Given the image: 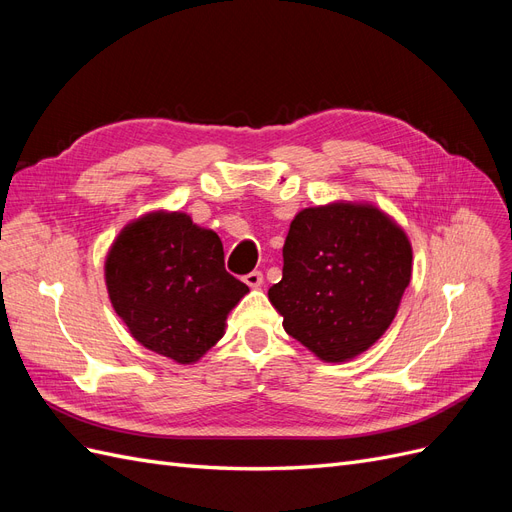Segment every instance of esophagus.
<instances>
[{"label":"esophagus","instance_id":"1","mask_svg":"<svg viewBox=\"0 0 512 512\" xmlns=\"http://www.w3.org/2000/svg\"><path fill=\"white\" fill-rule=\"evenodd\" d=\"M243 282H245L247 286L258 288V286L262 284V273H260V271H250L247 275H243Z\"/></svg>","mask_w":512,"mask_h":512}]
</instances>
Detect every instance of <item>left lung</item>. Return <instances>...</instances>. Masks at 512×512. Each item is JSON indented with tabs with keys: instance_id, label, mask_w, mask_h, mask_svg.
<instances>
[{
	"instance_id": "8db88e82",
	"label": "left lung",
	"mask_w": 512,
	"mask_h": 512,
	"mask_svg": "<svg viewBox=\"0 0 512 512\" xmlns=\"http://www.w3.org/2000/svg\"><path fill=\"white\" fill-rule=\"evenodd\" d=\"M282 254V280L269 299L286 333L329 363L378 342L412 277L406 232L371 205L303 209Z\"/></svg>"
}]
</instances>
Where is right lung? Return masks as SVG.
Masks as SVG:
<instances>
[{"mask_svg": "<svg viewBox=\"0 0 512 512\" xmlns=\"http://www.w3.org/2000/svg\"><path fill=\"white\" fill-rule=\"evenodd\" d=\"M104 273L136 342L183 365L218 342L228 312L250 290L226 271L220 237L185 213H149L128 224Z\"/></svg>", "mask_w": 512, "mask_h": 512, "instance_id": "add662e5", "label": "right lung"}]
</instances>
